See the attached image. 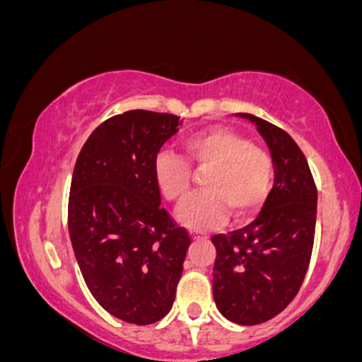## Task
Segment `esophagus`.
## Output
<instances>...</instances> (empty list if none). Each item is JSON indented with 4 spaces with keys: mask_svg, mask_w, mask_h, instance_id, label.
<instances>
[{
    "mask_svg": "<svg viewBox=\"0 0 362 362\" xmlns=\"http://www.w3.org/2000/svg\"><path fill=\"white\" fill-rule=\"evenodd\" d=\"M190 238H192V240L204 238V233H201V231H190Z\"/></svg>",
    "mask_w": 362,
    "mask_h": 362,
    "instance_id": "obj_1",
    "label": "esophagus"
}]
</instances>
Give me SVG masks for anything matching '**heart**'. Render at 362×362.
<instances>
[{"label":"heart","instance_id":"obj_1","mask_svg":"<svg viewBox=\"0 0 362 362\" xmlns=\"http://www.w3.org/2000/svg\"><path fill=\"white\" fill-rule=\"evenodd\" d=\"M184 159L168 151L158 153L153 175L168 202L187 197L190 168L209 170L202 178L204 192L195 194L178 207L177 219L190 230L218 226L226 209L235 221H247L267 201L274 182V161L265 149L228 127L214 126L189 136L182 144Z\"/></svg>","mask_w":362,"mask_h":362}]
</instances>
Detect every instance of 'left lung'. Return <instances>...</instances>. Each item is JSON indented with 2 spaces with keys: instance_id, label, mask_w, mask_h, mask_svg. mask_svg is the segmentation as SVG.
<instances>
[{
  "instance_id": "left-lung-1",
  "label": "left lung",
  "mask_w": 362,
  "mask_h": 362,
  "mask_svg": "<svg viewBox=\"0 0 362 362\" xmlns=\"http://www.w3.org/2000/svg\"><path fill=\"white\" fill-rule=\"evenodd\" d=\"M274 161V185L255 221L213 236V294L219 313L257 325L281 313L308 271L317 223V187L308 161L286 131L252 114Z\"/></svg>"
}]
</instances>
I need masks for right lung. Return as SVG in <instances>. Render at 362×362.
Here are the masks:
<instances>
[{
    "label": "right lung",
    "mask_w": 362,
    "mask_h": 362,
    "mask_svg": "<svg viewBox=\"0 0 362 362\" xmlns=\"http://www.w3.org/2000/svg\"><path fill=\"white\" fill-rule=\"evenodd\" d=\"M180 117L129 110L83 144L68 202L69 238L83 279L103 310L149 325L172 310L189 233L161 204L153 163Z\"/></svg>",
    "instance_id": "obj_1"
}]
</instances>
